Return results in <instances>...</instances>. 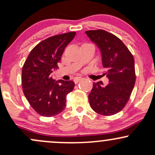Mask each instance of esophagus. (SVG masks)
<instances>
[{
	"label": "esophagus",
	"mask_w": 155,
	"mask_h": 155,
	"mask_svg": "<svg viewBox=\"0 0 155 155\" xmlns=\"http://www.w3.org/2000/svg\"><path fill=\"white\" fill-rule=\"evenodd\" d=\"M81 79V77H75L74 79V81L75 83H77L78 81H79Z\"/></svg>",
	"instance_id": "34e87169"
}]
</instances>
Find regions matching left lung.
<instances>
[{
	"label": "left lung",
	"instance_id": "left-lung-1",
	"mask_svg": "<svg viewBox=\"0 0 155 155\" xmlns=\"http://www.w3.org/2000/svg\"><path fill=\"white\" fill-rule=\"evenodd\" d=\"M101 51L104 75L108 84L104 86L101 81L93 83L89 101L96 113L111 116L120 112L130 97L135 82V62L133 54L116 35L104 31L85 32Z\"/></svg>",
	"mask_w": 155,
	"mask_h": 155
}]
</instances>
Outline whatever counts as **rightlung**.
Listing matches in <instances>:
<instances>
[{"instance_id": "right-lung-1", "label": "right lung", "mask_w": 155, "mask_h": 155, "mask_svg": "<svg viewBox=\"0 0 155 155\" xmlns=\"http://www.w3.org/2000/svg\"><path fill=\"white\" fill-rule=\"evenodd\" d=\"M75 35V32H70L42 41L32 49L23 65V92L32 108L41 116L61 113L66 106V95L75 86L73 81H55L51 76Z\"/></svg>"}]
</instances>
